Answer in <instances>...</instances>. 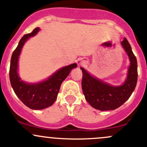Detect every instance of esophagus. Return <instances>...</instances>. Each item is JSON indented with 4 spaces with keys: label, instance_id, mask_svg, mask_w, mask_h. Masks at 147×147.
<instances>
[{
    "label": "esophagus",
    "instance_id": "34e87169",
    "mask_svg": "<svg viewBox=\"0 0 147 147\" xmlns=\"http://www.w3.org/2000/svg\"><path fill=\"white\" fill-rule=\"evenodd\" d=\"M76 63H77V64H78V66H81V65L84 64V61H83L81 59H78L76 60Z\"/></svg>",
    "mask_w": 147,
    "mask_h": 147
}]
</instances>
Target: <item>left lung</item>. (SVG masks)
Listing matches in <instances>:
<instances>
[{"label":"left lung","mask_w":147,"mask_h":147,"mask_svg":"<svg viewBox=\"0 0 147 147\" xmlns=\"http://www.w3.org/2000/svg\"><path fill=\"white\" fill-rule=\"evenodd\" d=\"M121 45L129 57L130 65L126 80L120 86L107 84L93 76L84 68H81L83 73L81 85L85 98L97 110H113L120 107L129 99L137 85L138 76L137 59L126 38L121 42Z\"/></svg>","instance_id":"obj_1"}]
</instances>
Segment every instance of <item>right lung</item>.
I'll return each instance as SVG.
<instances>
[{"label":"right lung","instance_id":"right-lung-1","mask_svg":"<svg viewBox=\"0 0 147 147\" xmlns=\"http://www.w3.org/2000/svg\"><path fill=\"white\" fill-rule=\"evenodd\" d=\"M40 29H34L30 34H25L13 51L10 60V81L12 88L19 99L26 106L32 110H42L51 106L57 98L60 86L74 68L76 63L61 68L46 80L35 84H30L21 80L19 76L18 60L24 45L30 37L37 34Z\"/></svg>","mask_w":147,"mask_h":147}]
</instances>
